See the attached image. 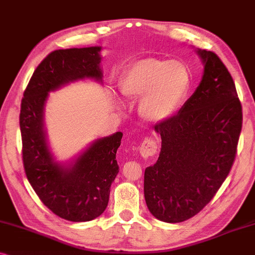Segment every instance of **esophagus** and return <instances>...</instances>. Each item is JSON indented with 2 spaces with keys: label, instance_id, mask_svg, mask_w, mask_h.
Returning a JSON list of instances; mask_svg holds the SVG:
<instances>
[{
  "label": "esophagus",
  "instance_id": "esophagus-1",
  "mask_svg": "<svg viewBox=\"0 0 255 255\" xmlns=\"http://www.w3.org/2000/svg\"><path fill=\"white\" fill-rule=\"evenodd\" d=\"M140 154L143 158L151 157V156H155L157 154V143H156L154 138H144V141L140 145Z\"/></svg>",
  "mask_w": 255,
  "mask_h": 255
}]
</instances>
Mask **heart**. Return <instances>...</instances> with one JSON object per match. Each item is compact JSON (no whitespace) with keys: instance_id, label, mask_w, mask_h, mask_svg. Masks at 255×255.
I'll return each mask as SVG.
<instances>
[{"instance_id":"1","label":"heart","mask_w":255,"mask_h":255,"mask_svg":"<svg viewBox=\"0 0 255 255\" xmlns=\"http://www.w3.org/2000/svg\"><path fill=\"white\" fill-rule=\"evenodd\" d=\"M189 85L190 76L183 64L148 58L138 60L126 71L120 91L129 100L141 98V117L157 124L170 119L178 111Z\"/></svg>"}]
</instances>
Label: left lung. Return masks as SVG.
I'll list each match as a JSON object with an SVG mask.
<instances>
[{
	"mask_svg": "<svg viewBox=\"0 0 255 255\" xmlns=\"http://www.w3.org/2000/svg\"><path fill=\"white\" fill-rule=\"evenodd\" d=\"M205 64L196 92L177 115L158 122L162 147L144 171L149 211L165 223L199 213L230 174L243 127V107L229 70L215 52L197 51Z\"/></svg>",
	"mask_w": 255,
	"mask_h": 255,
	"instance_id": "obj_1",
	"label": "left lung"
}]
</instances>
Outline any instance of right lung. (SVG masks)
Instances as JSON below:
<instances>
[{
  "label": "right lung",
  "instance_id": "right-lung-1",
  "mask_svg": "<svg viewBox=\"0 0 255 255\" xmlns=\"http://www.w3.org/2000/svg\"><path fill=\"white\" fill-rule=\"evenodd\" d=\"M99 46L56 50L37 66L21 103L19 127L26 178L43 204L70 222H90L107 208L119 172L115 158L122 133L99 138L69 168L53 162L43 129V110L51 91L70 81L101 80Z\"/></svg>",
  "mask_w": 255,
  "mask_h": 255
}]
</instances>
